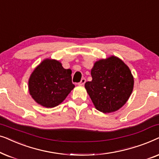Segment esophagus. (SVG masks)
<instances>
[{"label":"esophagus","instance_id":"esophagus-1","mask_svg":"<svg viewBox=\"0 0 159 159\" xmlns=\"http://www.w3.org/2000/svg\"><path fill=\"white\" fill-rule=\"evenodd\" d=\"M85 82H86L85 78H82V79L81 80V81L78 83V84H79V85H83V84H84V83H85Z\"/></svg>","mask_w":159,"mask_h":159}]
</instances>
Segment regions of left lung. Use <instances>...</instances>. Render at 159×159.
I'll return each instance as SVG.
<instances>
[{
  "mask_svg": "<svg viewBox=\"0 0 159 159\" xmlns=\"http://www.w3.org/2000/svg\"><path fill=\"white\" fill-rule=\"evenodd\" d=\"M92 81L85 87L97 110L111 113L119 110L126 103L134 87L130 69L120 58L111 56L94 64L91 69Z\"/></svg>",
  "mask_w": 159,
  "mask_h": 159,
  "instance_id": "obj_1",
  "label": "left lung"
}]
</instances>
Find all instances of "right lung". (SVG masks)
Returning <instances> with one entry per match:
<instances>
[{
  "label": "right lung",
  "mask_w": 159,
  "mask_h": 159,
  "mask_svg": "<svg viewBox=\"0 0 159 159\" xmlns=\"http://www.w3.org/2000/svg\"><path fill=\"white\" fill-rule=\"evenodd\" d=\"M71 75V69H64L58 61L45 59L30 75V94L40 105L55 107L64 101L75 87Z\"/></svg>",
  "instance_id": "add662e5"
}]
</instances>
